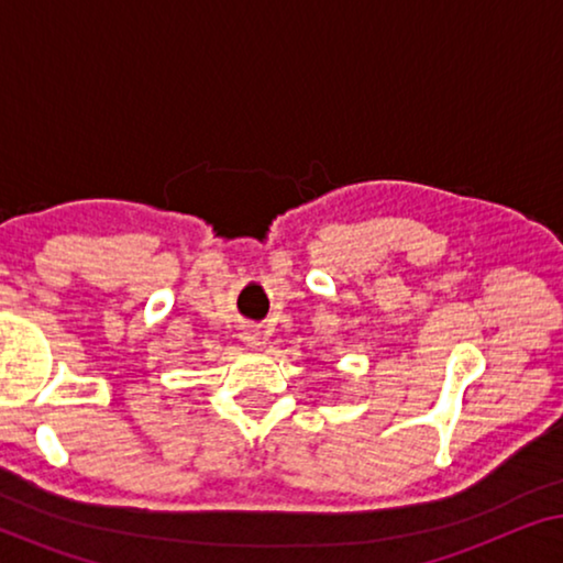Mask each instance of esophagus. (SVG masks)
Listing matches in <instances>:
<instances>
[{
  "instance_id": "34e87169",
  "label": "esophagus",
  "mask_w": 563,
  "mask_h": 563,
  "mask_svg": "<svg viewBox=\"0 0 563 563\" xmlns=\"http://www.w3.org/2000/svg\"><path fill=\"white\" fill-rule=\"evenodd\" d=\"M243 341L249 343V345H253V349H256V345H261V333L256 328H245L243 330Z\"/></svg>"
}]
</instances>
